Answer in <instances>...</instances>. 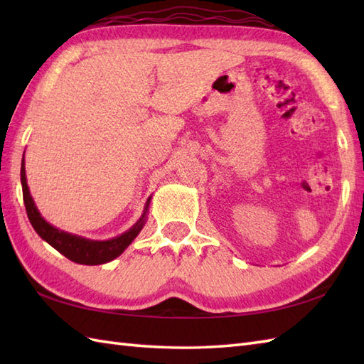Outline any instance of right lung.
<instances>
[{
  "label": "right lung",
  "mask_w": 364,
  "mask_h": 364,
  "mask_svg": "<svg viewBox=\"0 0 364 364\" xmlns=\"http://www.w3.org/2000/svg\"><path fill=\"white\" fill-rule=\"evenodd\" d=\"M21 188H23V200H25L26 214L29 218L31 225H33L34 230L37 231V235L42 239H45L50 245H53L58 252L63 253L65 258H68L73 262H78V264L95 266V264H103V262L117 258L119 255L125 250L131 242H133V239L139 235V231H141L144 227L145 213L141 218V220H139L133 228L119 237L111 239V241H89V239L68 235V233H64V231H59L58 228L51 227L50 223L45 222L42 219V215L38 214L37 208L33 202V197L29 196V189L26 184V173H25V162H21ZM146 206H145V211H146Z\"/></svg>",
  "instance_id": "right-lung-1"
}]
</instances>
